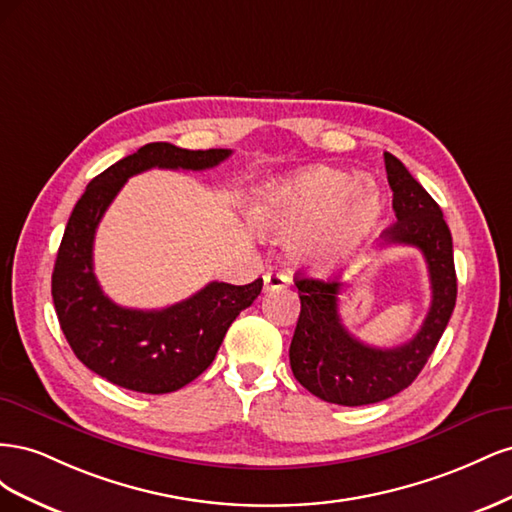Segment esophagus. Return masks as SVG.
I'll use <instances>...</instances> for the list:
<instances>
[{"instance_id": "obj_1", "label": "esophagus", "mask_w": 512, "mask_h": 512, "mask_svg": "<svg viewBox=\"0 0 512 512\" xmlns=\"http://www.w3.org/2000/svg\"><path fill=\"white\" fill-rule=\"evenodd\" d=\"M290 284V277L282 271H267L265 273V290H280Z\"/></svg>"}]
</instances>
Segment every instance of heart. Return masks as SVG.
I'll use <instances>...</instances> for the list:
<instances>
[{
  "label": "heart",
  "mask_w": 512,
  "mask_h": 512,
  "mask_svg": "<svg viewBox=\"0 0 512 512\" xmlns=\"http://www.w3.org/2000/svg\"><path fill=\"white\" fill-rule=\"evenodd\" d=\"M252 215L269 235L294 239V250L307 265L333 269L374 237L382 194L374 181L312 166L265 185L254 198Z\"/></svg>",
  "instance_id": "obj_1"
}]
</instances>
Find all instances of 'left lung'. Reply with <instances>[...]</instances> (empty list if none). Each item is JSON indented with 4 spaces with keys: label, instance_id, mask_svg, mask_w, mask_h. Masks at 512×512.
I'll return each mask as SVG.
<instances>
[{
    "label": "left lung",
    "instance_id": "8db88e82",
    "mask_svg": "<svg viewBox=\"0 0 512 512\" xmlns=\"http://www.w3.org/2000/svg\"><path fill=\"white\" fill-rule=\"evenodd\" d=\"M384 166L395 211V222L382 235L384 245H412L423 252L431 305L410 342L374 348L352 337L342 324L337 309L342 284L294 277L301 314L290 344V367L309 393L329 404H378L408 389L436 350L457 301L453 237L442 209L391 153H384Z\"/></svg>",
    "mask_w": 512,
    "mask_h": 512
}]
</instances>
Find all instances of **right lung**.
<instances>
[{
	"label": "right lung",
	"mask_w": 512,
	"mask_h": 512,
	"mask_svg": "<svg viewBox=\"0 0 512 512\" xmlns=\"http://www.w3.org/2000/svg\"><path fill=\"white\" fill-rule=\"evenodd\" d=\"M230 153L149 143L91 179L74 205L57 252L51 294L72 352L94 374L136 393H173L213 363L232 320L256 301L262 277L245 286L211 282L181 303L143 312L113 303L94 273L96 228L123 183L149 168H213Z\"/></svg>",
	"instance_id": "1"
}]
</instances>
